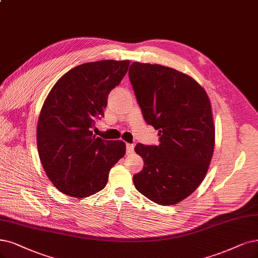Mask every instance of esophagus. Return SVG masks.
<instances>
[{"label": "esophagus", "mask_w": 258, "mask_h": 258, "mask_svg": "<svg viewBox=\"0 0 258 258\" xmlns=\"http://www.w3.org/2000/svg\"><path fill=\"white\" fill-rule=\"evenodd\" d=\"M134 145L133 144H126V152L127 153H132L133 151H134Z\"/></svg>", "instance_id": "34e87169"}]
</instances>
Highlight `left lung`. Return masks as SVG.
Returning a JSON list of instances; mask_svg holds the SVG:
<instances>
[{
	"instance_id": "obj_1",
	"label": "left lung",
	"mask_w": 258,
	"mask_h": 258,
	"mask_svg": "<svg viewBox=\"0 0 258 258\" xmlns=\"http://www.w3.org/2000/svg\"><path fill=\"white\" fill-rule=\"evenodd\" d=\"M148 124L159 146L138 144L144 169L133 176L138 191L159 205H174L203 182L215 149L212 104L191 76L161 64L133 62L128 70Z\"/></svg>"
}]
</instances>
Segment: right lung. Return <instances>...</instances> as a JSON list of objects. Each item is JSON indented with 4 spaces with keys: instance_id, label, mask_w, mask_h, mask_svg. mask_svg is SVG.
Masks as SVG:
<instances>
[{
    "instance_id": "obj_1",
    "label": "right lung",
    "mask_w": 258,
    "mask_h": 258,
    "mask_svg": "<svg viewBox=\"0 0 258 258\" xmlns=\"http://www.w3.org/2000/svg\"><path fill=\"white\" fill-rule=\"evenodd\" d=\"M128 66L130 60L111 59L80 64L47 94L37 124V149L47 177L67 196L83 199L99 192L125 154V142L104 140L91 128Z\"/></svg>"
}]
</instances>
